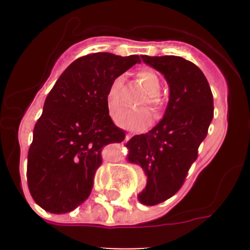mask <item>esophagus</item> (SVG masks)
<instances>
[{
    "mask_svg": "<svg viewBox=\"0 0 250 250\" xmlns=\"http://www.w3.org/2000/svg\"><path fill=\"white\" fill-rule=\"evenodd\" d=\"M130 138H132V135L130 134H125V141H128L130 139Z\"/></svg>",
    "mask_w": 250,
    "mask_h": 250,
    "instance_id": "esophagus-1",
    "label": "esophagus"
}]
</instances>
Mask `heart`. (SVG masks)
Here are the masks:
<instances>
[{
  "label": "heart",
  "mask_w": 250,
  "mask_h": 250,
  "mask_svg": "<svg viewBox=\"0 0 250 250\" xmlns=\"http://www.w3.org/2000/svg\"><path fill=\"white\" fill-rule=\"evenodd\" d=\"M138 82L146 93L145 98L141 99L139 103V107L146 106L152 111V113L158 115L160 111L162 110L163 103L161 97L158 95L161 90V81L158 78L157 74L151 69L140 70L137 74ZM125 83V76L115 77L112 82L110 83L109 89H107L106 95H105V103L106 107L109 110L110 115H113L122 105V87ZM115 123L118 127L123 129L134 130V132H140V130L146 129L151 122V115L146 109L139 110H122L117 112L113 117Z\"/></svg>",
  "instance_id": "1"
}]
</instances>
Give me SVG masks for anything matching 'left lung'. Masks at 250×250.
Masks as SVG:
<instances>
[{
    "instance_id": "8db88e82",
    "label": "left lung",
    "mask_w": 250,
    "mask_h": 250,
    "mask_svg": "<svg viewBox=\"0 0 250 250\" xmlns=\"http://www.w3.org/2000/svg\"><path fill=\"white\" fill-rule=\"evenodd\" d=\"M144 62L165 75L169 102L162 121L148 133L127 143L128 161L147 176L138 195L145 206L162 203L175 195L197 160L198 147L214 116L213 94L200 67L175 55H141Z\"/></svg>"
}]
</instances>
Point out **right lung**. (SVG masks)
Masks as SVG:
<instances>
[{
  "instance_id": "1",
  "label": "right lung",
  "mask_w": 250,
  "mask_h": 250,
  "mask_svg": "<svg viewBox=\"0 0 250 250\" xmlns=\"http://www.w3.org/2000/svg\"><path fill=\"white\" fill-rule=\"evenodd\" d=\"M137 62L139 55L88 54L55 82L27 155L30 193L44 210L67 213L89 197L103 148L125 138L111 120L105 95L113 78Z\"/></svg>"
}]
</instances>
